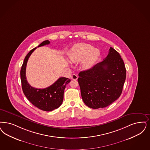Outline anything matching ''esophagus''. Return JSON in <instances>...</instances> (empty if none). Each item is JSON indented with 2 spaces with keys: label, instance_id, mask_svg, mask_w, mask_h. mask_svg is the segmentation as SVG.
I'll list each match as a JSON object with an SVG mask.
<instances>
[{
  "label": "esophagus",
  "instance_id": "obj_1",
  "mask_svg": "<svg viewBox=\"0 0 150 150\" xmlns=\"http://www.w3.org/2000/svg\"><path fill=\"white\" fill-rule=\"evenodd\" d=\"M78 75H76V74H72V76H71V79L72 80H76L78 79Z\"/></svg>",
  "mask_w": 150,
  "mask_h": 150
}]
</instances>
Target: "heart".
I'll use <instances>...</instances> for the list:
<instances>
[{
  "mask_svg": "<svg viewBox=\"0 0 150 150\" xmlns=\"http://www.w3.org/2000/svg\"><path fill=\"white\" fill-rule=\"evenodd\" d=\"M100 52L98 49L92 47L86 43H78L74 45L67 53L69 60L73 62L81 60V67L84 70H88L93 67L98 60Z\"/></svg>",
  "mask_w": 150,
  "mask_h": 150,
  "instance_id": "obj_1",
  "label": "heart"
}]
</instances>
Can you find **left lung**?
Here are the masks:
<instances>
[{"label": "left lung", "instance_id": "1", "mask_svg": "<svg viewBox=\"0 0 150 150\" xmlns=\"http://www.w3.org/2000/svg\"><path fill=\"white\" fill-rule=\"evenodd\" d=\"M78 81L83 103L92 109L103 108L120 96L126 79L124 61L110 47L103 62L80 71Z\"/></svg>", "mask_w": 150, "mask_h": 150}]
</instances>
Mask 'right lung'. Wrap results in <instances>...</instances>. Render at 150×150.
Segmentation results:
<instances>
[{
	"mask_svg": "<svg viewBox=\"0 0 150 150\" xmlns=\"http://www.w3.org/2000/svg\"><path fill=\"white\" fill-rule=\"evenodd\" d=\"M50 44L49 40L41 42L38 47ZM36 47L33 49L27 54L21 68V82L23 91L26 98L35 107L45 111H51L57 109L62 104L64 90L70 82L67 78H60L51 86L45 88H36L31 86L26 78V64L29 57Z\"/></svg>",
	"mask_w": 150,
	"mask_h": 150,
	"instance_id": "add662e5",
	"label": "right lung"
}]
</instances>
